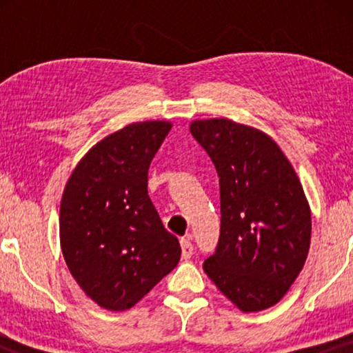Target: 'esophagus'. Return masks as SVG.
<instances>
[{
	"instance_id": "1",
	"label": "esophagus",
	"mask_w": 353,
	"mask_h": 353,
	"mask_svg": "<svg viewBox=\"0 0 353 353\" xmlns=\"http://www.w3.org/2000/svg\"><path fill=\"white\" fill-rule=\"evenodd\" d=\"M180 245H181V255H183V259H185V260L191 259L192 252H194V248H192V244L190 243V239H181V241H180Z\"/></svg>"
}]
</instances>
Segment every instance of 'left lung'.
<instances>
[{
    "mask_svg": "<svg viewBox=\"0 0 353 353\" xmlns=\"http://www.w3.org/2000/svg\"><path fill=\"white\" fill-rule=\"evenodd\" d=\"M190 132L219 173L220 239L204 262L241 312L276 305L305 263L312 210L292 163L272 137L231 119L192 120Z\"/></svg>",
    "mask_w": 353,
    "mask_h": 353,
    "instance_id": "left-lung-1",
    "label": "left lung"
}]
</instances>
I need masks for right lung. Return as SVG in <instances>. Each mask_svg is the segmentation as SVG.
<instances>
[{"label": "right lung", "mask_w": 353, "mask_h": 353, "mask_svg": "<svg viewBox=\"0 0 353 353\" xmlns=\"http://www.w3.org/2000/svg\"><path fill=\"white\" fill-rule=\"evenodd\" d=\"M168 120L128 123L80 159L65 183L59 241L91 301L110 312L137 305L180 262L181 248L148 196V170Z\"/></svg>", "instance_id": "right-lung-1"}]
</instances>
